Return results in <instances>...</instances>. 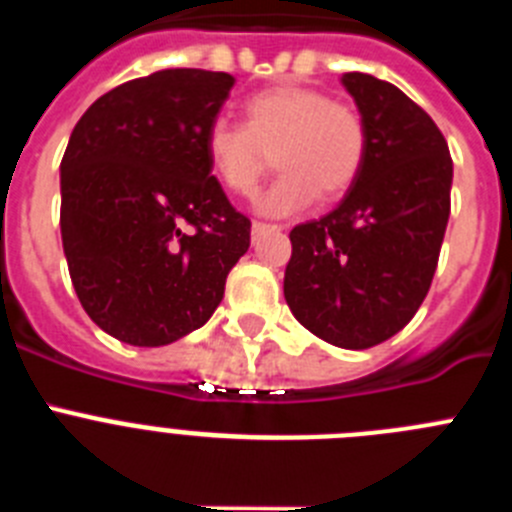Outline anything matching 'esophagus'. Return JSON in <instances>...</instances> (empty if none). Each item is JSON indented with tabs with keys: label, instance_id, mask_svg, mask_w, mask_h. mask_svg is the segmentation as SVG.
Listing matches in <instances>:
<instances>
[{
	"label": "esophagus",
	"instance_id": "obj_1",
	"mask_svg": "<svg viewBox=\"0 0 512 512\" xmlns=\"http://www.w3.org/2000/svg\"><path fill=\"white\" fill-rule=\"evenodd\" d=\"M282 230V225H271V223H261V220H256V223L251 225V233L253 238H261L264 233H279Z\"/></svg>",
	"mask_w": 512,
	"mask_h": 512
}]
</instances>
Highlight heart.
Masks as SVG:
<instances>
[{
    "instance_id": "1",
    "label": "heart",
    "mask_w": 512,
    "mask_h": 512,
    "mask_svg": "<svg viewBox=\"0 0 512 512\" xmlns=\"http://www.w3.org/2000/svg\"><path fill=\"white\" fill-rule=\"evenodd\" d=\"M282 171L261 194L259 210L289 215L315 197H341L364 169L369 130L356 107L307 87H274L243 102L241 122L215 120L205 133L212 176L228 192L251 197L271 169Z\"/></svg>"
}]
</instances>
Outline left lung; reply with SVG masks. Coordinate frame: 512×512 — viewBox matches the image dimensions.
<instances>
[{
  "instance_id": "left-lung-1",
  "label": "left lung",
  "mask_w": 512,
  "mask_h": 512,
  "mask_svg": "<svg viewBox=\"0 0 512 512\" xmlns=\"http://www.w3.org/2000/svg\"><path fill=\"white\" fill-rule=\"evenodd\" d=\"M369 130L359 179L336 210L295 225L284 297L310 333L372 348L413 320L438 266L454 164L431 115L395 84L343 74Z\"/></svg>"
}]
</instances>
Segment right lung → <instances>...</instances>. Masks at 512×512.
Listing matches in <instances>:
<instances>
[{"mask_svg":"<svg viewBox=\"0 0 512 512\" xmlns=\"http://www.w3.org/2000/svg\"><path fill=\"white\" fill-rule=\"evenodd\" d=\"M235 79L166 69L102 94L61 161V238L89 318L130 346L202 328L251 246V220L210 174L205 133Z\"/></svg>","mask_w":512,"mask_h":512,"instance_id":"right-lung-1","label":"right lung"}]
</instances>
